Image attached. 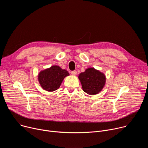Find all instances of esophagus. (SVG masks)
<instances>
[{
	"label": "esophagus",
	"mask_w": 148,
	"mask_h": 148,
	"mask_svg": "<svg viewBox=\"0 0 148 148\" xmlns=\"http://www.w3.org/2000/svg\"><path fill=\"white\" fill-rule=\"evenodd\" d=\"M71 74L73 75H77V71H71Z\"/></svg>",
	"instance_id": "34e87169"
}]
</instances>
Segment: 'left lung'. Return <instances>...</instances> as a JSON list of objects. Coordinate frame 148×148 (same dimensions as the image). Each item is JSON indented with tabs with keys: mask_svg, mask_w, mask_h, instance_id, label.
I'll return each instance as SVG.
<instances>
[{
	"mask_svg": "<svg viewBox=\"0 0 148 148\" xmlns=\"http://www.w3.org/2000/svg\"><path fill=\"white\" fill-rule=\"evenodd\" d=\"M78 78L81 84L82 90L88 95H94L99 93L106 83L105 74L94 67H89L81 73Z\"/></svg>",
	"mask_w": 148,
	"mask_h": 148,
	"instance_id": "8db88e82",
	"label": "left lung"
}]
</instances>
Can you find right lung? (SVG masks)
Masks as SVG:
<instances>
[{"instance_id":"1","label":"right lung","mask_w":148,"mask_h":148,"mask_svg":"<svg viewBox=\"0 0 148 148\" xmlns=\"http://www.w3.org/2000/svg\"><path fill=\"white\" fill-rule=\"evenodd\" d=\"M70 74L66 70L54 65L49 68L41 70L38 74V81L44 90L53 92L58 89L61 83Z\"/></svg>"}]
</instances>
